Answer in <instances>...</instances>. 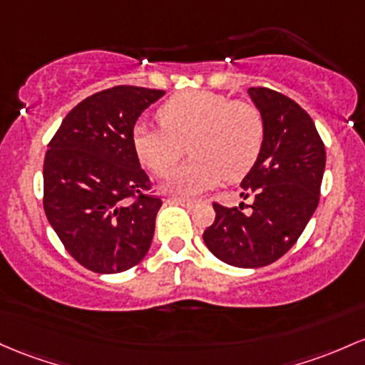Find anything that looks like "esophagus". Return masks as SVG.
<instances>
[{
    "label": "esophagus",
    "instance_id": "1",
    "mask_svg": "<svg viewBox=\"0 0 365 365\" xmlns=\"http://www.w3.org/2000/svg\"><path fill=\"white\" fill-rule=\"evenodd\" d=\"M170 202L171 204H182V206H185V207H194V206H197L199 202V199H182V197H171L170 199Z\"/></svg>",
    "mask_w": 365,
    "mask_h": 365
}]
</instances>
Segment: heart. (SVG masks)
<instances>
[{
    "label": "heart",
    "instance_id": "heart-1",
    "mask_svg": "<svg viewBox=\"0 0 365 365\" xmlns=\"http://www.w3.org/2000/svg\"><path fill=\"white\" fill-rule=\"evenodd\" d=\"M161 128L135 126L131 143L140 163L164 176L182 159L185 145L194 159L166 180V189L195 195L223 178L239 180L251 171L265 142L262 112L251 102L213 91H183L158 109Z\"/></svg>",
    "mask_w": 365,
    "mask_h": 365
}]
</instances>
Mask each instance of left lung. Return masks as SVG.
<instances>
[{"label": "left lung", "instance_id": "left-lung-1", "mask_svg": "<svg viewBox=\"0 0 365 365\" xmlns=\"http://www.w3.org/2000/svg\"><path fill=\"white\" fill-rule=\"evenodd\" d=\"M262 112L265 142L241 187L253 195L250 213L213 202V225L202 239L216 258L232 267H265L286 255L315 213L326 147L305 109L270 88L247 90Z\"/></svg>", "mask_w": 365, "mask_h": 365}]
</instances>
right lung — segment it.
<instances>
[{
  "label": "right lung",
  "instance_id": "obj_1",
  "mask_svg": "<svg viewBox=\"0 0 365 365\" xmlns=\"http://www.w3.org/2000/svg\"><path fill=\"white\" fill-rule=\"evenodd\" d=\"M164 95L114 86L79 102L48 143L43 207L72 258L97 274H119L149 251L161 197L149 194L131 135L143 110Z\"/></svg>",
  "mask_w": 365,
  "mask_h": 365
}]
</instances>
